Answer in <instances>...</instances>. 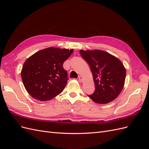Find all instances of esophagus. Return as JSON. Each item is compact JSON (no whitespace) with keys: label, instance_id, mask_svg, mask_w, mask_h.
I'll return each mask as SVG.
<instances>
[{"label":"esophagus","instance_id":"34e87169","mask_svg":"<svg viewBox=\"0 0 149 149\" xmlns=\"http://www.w3.org/2000/svg\"><path fill=\"white\" fill-rule=\"evenodd\" d=\"M78 81H79V82H80V83L83 82V78L82 76H79V78H78Z\"/></svg>","mask_w":149,"mask_h":149}]
</instances>
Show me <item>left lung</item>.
<instances>
[{
  "label": "left lung",
  "mask_w": 149,
  "mask_h": 149,
  "mask_svg": "<svg viewBox=\"0 0 149 149\" xmlns=\"http://www.w3.org/2000/svg\"><path fill=\"white\" fill-rule=\"evenodd\" d=\"M80 53L90 66L95 84V91L88 96L98 104H107L114 100L124 86L126 71L123 63L100 49H81Z\"/></svg>",
  "instance_id": "1"
}]
</instances>
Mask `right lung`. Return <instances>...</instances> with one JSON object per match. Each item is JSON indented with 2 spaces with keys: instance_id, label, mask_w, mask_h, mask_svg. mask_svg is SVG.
Here are the masks:
<instances>
[{
  "instance_id": "right-lung-1",
  "label": "right lung",
  "mask_w": 149,
  "mask_h": 149,
  "mask_svg": "<svg viewBox=\"0 0 149 149\" xmlns=\"http://www.w3.org/2000/svg\"><path fill=\"white\" fill-rule=\"evenodd\" d=\"M73 52V49L49 47L35 53L25 61L21 76L31 96L45 101L63 91L68 80L63 64Z\"/></svg>"
}]
</instances>
